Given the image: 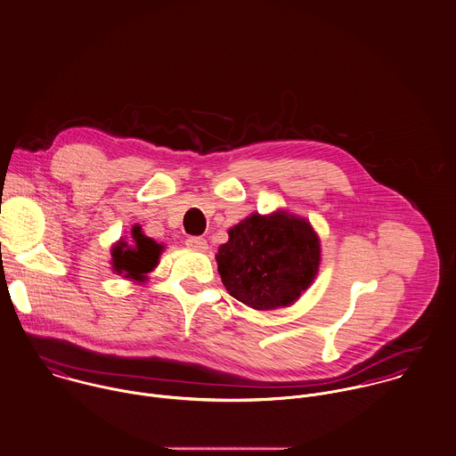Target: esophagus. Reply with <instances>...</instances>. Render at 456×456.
I'll return each instance as SVG.
<instances>
[{
  "label": "esophagus",
  "mask_w": 456,
  "mask_h": 456,
  "mask_svg": "<svg viewBox=\"0 0 456 456\" xmlns=\"http://www.w3.org/2000/svg\"><path fill=\"white\" fill-rule=\"evenodd\" d=\"M186 246L193 251H205L207 249V240L203 237H190L186 240Z\"/></svg>",
  "instance_id": "esophagus-1"
}]
</instances>
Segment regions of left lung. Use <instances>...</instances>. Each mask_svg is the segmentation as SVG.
I'll list each match as a JSON object with an SVG mask.
<instances>
[{
  "instance_id": "8db88e82",
  "label": "left lung",
  "mask_w": 456,
  "mask_h": 456,
  "mask_svg": "<svg viewBox=\"0 0 456 456\" xmlns=\"http://www.w3.org/2000/svg\"><path fill=\"white\" fill-rule=\"evenodd\" d=\"M228 235L216 255L221 281L233 298L256 311L289 307L316 279L322 244L304 217L286 210L251 214Z\"/></svg>"
}]
</instances>
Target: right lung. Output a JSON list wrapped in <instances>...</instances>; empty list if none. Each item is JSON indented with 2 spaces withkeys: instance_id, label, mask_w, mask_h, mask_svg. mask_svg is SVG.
I'll return each mask as SVG.
<instances>
[{
  "instance_id": "1",
  "label": "right lung",
  "mask_w": 456,
  "mask_h": 456,
  "mask_svg": "<svg viewBox=\"0 0 456 456\" xmlns=\"http://www.w3.org/2000/svg\"><path fill=\"white\" fill-rule=\"evenodd\" d=\"M161 251L163 246L143 235L140 224H134L131 228V240L121 239L110 251L112 270L125 279L145 282L147 273L158 265Z\"/></svg>"
}]
</instances>
